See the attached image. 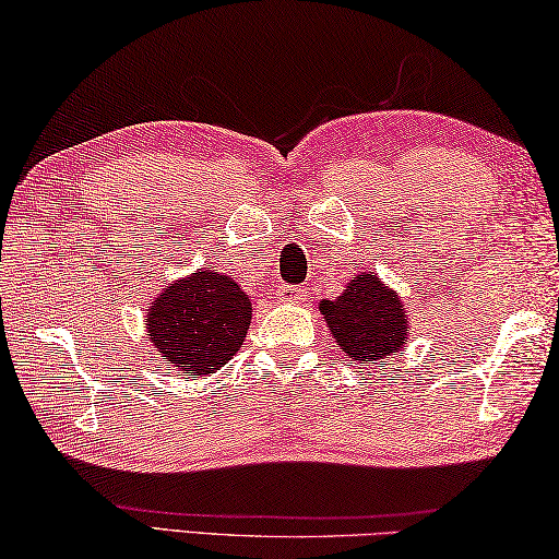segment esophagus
I'll use <instances>...</instances> for the list:
<instances>
[{"label":"esophagus","mask_w":559,"mask_h":559,"mask_svg":"<svg viewBox=\"0 0 559 559\" xmlns=\"http://www.w3.org/2000/svg\"><path fill=\"white\" fill-rule=\"evenodd\" d=\"M277 297L282 301H305L307 299V289L305 287H297V285H285V287H280Z\"/></svg>","instance_id":"esophagus-1"}]
</instances>
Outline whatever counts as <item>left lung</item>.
<instances>
[{
    "mask_svg": "<svg viewBox=\"0 0 559 559\" xmlns=\"http://www.w3.org/2000/svg\"><path fill=\"white\" fill-rule=\"evenodd\" d=\"M319 309L346 359L356 364L379 361L406 344V307L377 274H356L344 295L324 299Z\"/></svg>",
    "mask_w": 559,
    "mask_h": 559,
    "instance_id": "obj_1",
    "label": "left lung"
}]
</instances>
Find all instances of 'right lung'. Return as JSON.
<instances>
[{"label":"right lung","instance_id":"add662e5","mask_svg":"<svg viewBox=\"0 0 559 559\" xmlns=\"http://www.w3.org/2000/svg\"><path fill=\"white\" fill-rule=\"evenodd\" d=\"M252 305L235 280L213 270L163 289L148 309V340L188 377L213 373L240 352Z\"/></svg>","mask_w":559,"mask_h":559}]
</instances>
